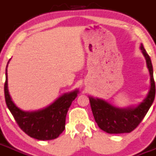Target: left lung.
<instances>
[{
	"instance_id": "8db88e82",
	"label": "left lung",
	"mask_w": 156,
	"mask_h": 156,
	"mask_svg": "<svg viewBox=\"0 0 156 156\" xmlns=\"http://www.w3.org/2000/svg\"><path fill=\"white\" fill-rule=\"evenodd\" d=\"M140 50L146 59L150 74V89L146 98L138 105L118 108L98 98L89 97L93 115L98 127L110 134L129 133L134 130L142 121L151 106L155 96V84L153 77V67L151 58L143 44Z\"/></svg>"
}]
</instances>
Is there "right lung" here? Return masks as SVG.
I'll return each instance as SVG.
<instances>
[{
    "label": "right lung",
    "mask_w": 156,
    "mask_h": 156,
    "mask_svg": "<svg viewBox=\"0 0 156 156\" xmlns=\"http://www.w3.org/2000/svg\"><path fill=\"white\" fill-rule=\"evenodd\" d=\"M8 64L5 73V101L20 128L29 136L39 140H50L58 137L65 129L66 113L72 101L78 96V90L62 94L46 108L31 112L21 110L14 104L9 94L8 89Z\"/></svg>",
    "instance_id": "obj_1"
}]
</instances>
